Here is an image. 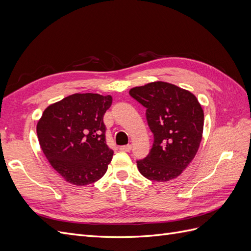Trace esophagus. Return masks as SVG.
Instances as JSON below:
<instances>
[{
	"label": "esophagus",
	"instance_id": "esophagus-1",
	"mask_svg": "<svg viewBox=\"0 0 251 251\" xmlns=\"http://www.w3.org/2000/svg\"><path fill=\"white\" fill-rule=\"evenodd\" d=\"M119 150L123 151H130L132 150V146H131V144H127V146H123V147L119 148Z\"/></svg>",
	"mask_w": 251,
	"mask_h": 251
}]
</instances>
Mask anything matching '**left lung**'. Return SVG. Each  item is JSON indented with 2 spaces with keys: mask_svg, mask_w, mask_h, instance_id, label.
Masks as SVG:
<instances>
[{
  "mask_svg": "<svg viewBox=\"0 0 251 251\" xmlns=\"http://www.w3.org/2000/svg\"><path fill=\"white\" fill-rule=\"evenodd\" d=\"M147 108L154 143L146 159L137 161L142 176L166 182L177 178L193 161L203 135L204 113L197 97L170 82L154 81L128 92Z\"/></svg>",
  "mask_w": 251,
  "mask_h": 251,
  "instance_id": "obj_1",
  "label": "left lung"
}]
</instances>
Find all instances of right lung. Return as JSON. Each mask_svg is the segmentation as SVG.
I'll return each mask as SVG.
<instances>
[{
	"label": "right lung",
	"mask_w": 251,
	"mask_h": 251,
	"mask_svg": "<svg viewBox=\"0 0 251 251\" xmlns=\"http://www.w3.org/2000/svg\"><path fill=\"white\" fill-rule=\"evenodd\" d=\"M112 100L111 95L75 93L50 104L37 123L43 153L68 183L88 185L107 172L113 151L102 119Z\"/></svg>",
	"instance_id": "add662e5"
}]
</instances>
